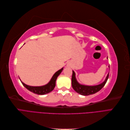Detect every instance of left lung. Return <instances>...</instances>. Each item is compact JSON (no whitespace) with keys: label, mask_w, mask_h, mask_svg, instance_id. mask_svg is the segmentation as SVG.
I'll return each mask as SVG.
<instances>
[{"label":"left lung","mask_w":130,"mask_h":130,"mask_svg":"<svg viewBox=\"0 0 130 130\" xmlns=\"http://www.w3.org/2000/svg\"><path fill=\"white\" fill-rule=\"evenodd\" d=\"M109 76V73L108 74L107 77L106 78V80L103 83L96 86H88L80 85L77 82L75 78V74L74 72L73 71L72 77V87L75 91L78 94H81L82 95H89L91 94H95L96 92H99L101 90L107 82Z\"/></svg>","instance_id":"obj_1"}]
</instances>
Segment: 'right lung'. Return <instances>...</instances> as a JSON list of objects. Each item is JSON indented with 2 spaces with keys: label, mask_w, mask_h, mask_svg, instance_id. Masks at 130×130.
I'll use <instances>...</instances> for the list:
<instances>
[{
  "label": "right lung",
  "mask_w": 130,
  "mask_h": 130,
  "mask_svg": "<svg viewBox=\"0 0 130 130\" xmlns=\"http://www.w3.org/2000/svg\"><path fill=\"white\" fill-rule=\"evenodd\" d=\"M63 68H62L60 70H58L57 72L54 74L52 79L50 81L49 83L44 86H40V87H33V86H30L28 85H26L25 84L23 83V82H21L23 85L24 87L28 89L30 91L32 92L35 94H38V95H44V94L49 93L54 89L56 85V80L58 76L61 74L62 70Z\"/></svg>",
  "instance_id": "obj_1"
}]
</instances>
